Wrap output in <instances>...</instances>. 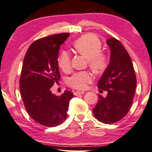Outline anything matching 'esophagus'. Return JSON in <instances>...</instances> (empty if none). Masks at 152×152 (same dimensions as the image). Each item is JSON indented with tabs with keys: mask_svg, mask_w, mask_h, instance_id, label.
<instances>
[{
	"mask_svg": "<svg viewBox=\"0 0 152 152\" xmlns=\"http://www.w3.org/2000/svg\"><path fill=\"white\" fill-rule=\"evenodd\" d=\"M85 93V91H75L74 92V95L75 96H78V95H80V94H83Z\"/></svg>",
	"mask_w": 152,
	"mask_h": 152,
	"instance_id": "1",
	"label": "esophagus"
}]
</instances>
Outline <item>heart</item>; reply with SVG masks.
<instances>
[{"label": "heart", "mask_w": 152, "mask_h": 152, "mask_svg": "<svg viewBox=\"0 0 152 152\" xmlns=\"http://www.w3.org/2000/svg\"><path fill=\"white\" fill-rule=\"evenodd\" d=\"M74 48L77 52L87 58L88 63L96 72H102L108 65V56L101 51L102 44L99 39L91 34H85L74 42ZM58 66L64 72L71 70V54L67 50H62L58 58ZM94 74L89 70H82L72 75L67 80V85L74 89H85L93 81Z\"/></svg>", "instance_id": "b5f03b06"}]
</instances>
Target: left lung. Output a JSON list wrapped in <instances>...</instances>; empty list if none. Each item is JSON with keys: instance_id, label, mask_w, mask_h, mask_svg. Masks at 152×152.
I'll return each mask as SVG.
<instances>
[{"instance_id": "left-lung-1", "label": "left lung", "mask_w": 152, "mask_h": 152, "mask_svg": "<svg viewBox=\"0 0 152 152\" xmlns=\"http://www.w3.org/2000/svg\"><path fill=\"white\" fill-rule=\"evenodd\" d=\"M106 42L110 49V63L97 85L108 94L105 98L99 95L93 113L98 121L110 124L121 121L128 113L137 80L130 56L123 45L114 37Z\"/></svg>"}]
</instances>
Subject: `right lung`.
<instances>
[{"label": "right lung", "mask_w": 152, "mask_h": 152, "mask_svg": "<svg viewBox=\"0 0 152 152\" xmlns=\"http://www.w3.org/2000/svg\"><path fill=\"white\" fill-rule=\"evenodd\" d=\"M69 35L63 33L37 39L24 56L20 79L24 107L34 121L46 127L57 126L65 121L73 97L70 91L58 96L50 90L61 79L58 50Z\"/></svg>", "instance_id": "obj_1"}]
</instances>
